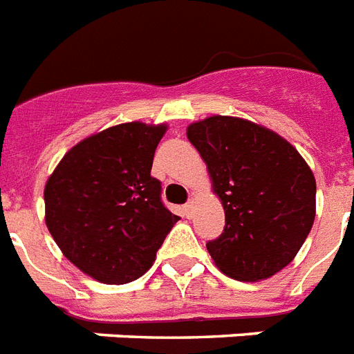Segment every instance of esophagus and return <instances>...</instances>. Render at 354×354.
Returning a JSON list of instances; mask_svg holds the SVG:
<instances>
[{"mask_svg":"<svg viewBox=\"0 0 354 354\" xmlns=\"http://www.w3.org/2000/svg\"><path fill=\"white\" fill-rule=\"evenodd\" d=\"M193 207H194V202H193V200H189L187 204L183 205V215L187 216V218H189V216H191V215H193Z\"/></svg>","mask_w":354,"mask_h":354,"instance_id":"34e87169","label":"esophagus"}]
</instances>
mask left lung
I'll return each mask as SVG.
<instances>
[{
    "instance_id": "1",
    "label": "left lung",
    "mask_w": 354,
    "mask_h": 354,
    "mask_svg": "<svg viewBox=\"0 0 354 354\" xmlns=\"http://www.w3.org/2000/svg\"><path fill=\"white\" fill-rule=\"evenodd\" d=\"M207 165L226 226L207 252L226 275L268 279L296 257L316 216V180L279 133L252 121L213 115L187 127Z\"/></svg>"
}]
</instances>
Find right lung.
<instances>
[{
    "label": "right lung",
    "mask_w": 354,
    "mask_h": 354,
    "mask_svg": "<svg viewBox=\"0 0 354 354\" xmlns=\"http://www.w3.org/2000/svg\"><path fill=\"white\" fill-rule=\"evenodd\" d=\"M165 130L139 121L106 128L68 150L47 180V230L68 261L101 283L141 277L180 221L150 176Z\"/></svg>",
    "instance_id": "add662e5"
}]
</instances>
